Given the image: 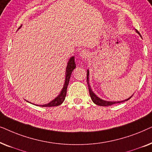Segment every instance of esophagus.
Segmentation results:
<instances>
[{
  "mask_svg": "<svg viewBox=\"0 0 152 152\" xmlns=\"http://www.w3.org/2000/svg\"><path fill=\"white\" fill-rule=\"evenodd\" d=\"M80 55L82 59H86V58L88 57V51L84 50L81 51Z\"/></svg>",
  "mask_w": 152,
  "mask_h": 152,
  "instance_id": "esophagus-1",
  "label": "esophagus"
}]
</instances>
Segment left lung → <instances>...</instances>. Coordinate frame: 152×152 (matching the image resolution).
I'll return each instance as SVG.
<instances>
[{
  "instance_id": "left-lung-1",
  "label": "left lung",
  "mask_w": 152,
  "mask_h": 152,
  "mask_svg": "<svg viewBox=\"0 0 152 152\" xmlns=\"http://www.w3.org/2000/svg\"><path fill=\"white\" fill-rule=\"evenodd\" d=\"M136 32H138L139 34H140V33H139V32L138 30H136ZM88 70H87V84H88V91H89V94H90V96L91 97V99H92L93 102H94L95 104L97 105H99V106H102V107H108V106H111L114 104H118V103H121L122 102H124V101H127L131 97H130L129 98L126 99V100L124 101H122V102H108V101H104L103 100V99H101L100 98H99L98 97H97L96 95H95L94 94V93L92 91H91V89L90 88V86H89V83H88Z\"/></svg>"
}]
</instances>
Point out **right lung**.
I'll return each mask as SVG.
<instances>
[{
    "instance_id": "right-lung-1",
    "label": "right lung",
    "mask_w": 152,
    "mask_h": 152,
    "mask_svg": "<svg viewBox=\"0 0 152 152\" xmlns=\"http://www.w3.org/2000/svg\"><path fill=\"white\" fill-rule=\"evenodd\" d=\"M76 67V64L75 63V57H72L69 59V61L68 63L67 68H66V81L64 83V86L62 89L61 92L60 93V94L56 97L55 99H53V101H51L50 102H49L47 104L41 105V107H56V106H59L61 104L63 103V102L65 99L66 92H67V87L68 85V82H69L70 75L71 73L75 68Z\"/></svg>"
}]
</instances>
